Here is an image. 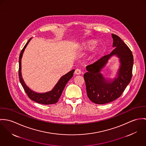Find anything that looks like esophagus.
<instances>
[{"label": "esophagus", "mask_w": 146, "mask_h": 146, "mask_svg": "<svg viewBox=\"0 0 146 146\" xmlns=\"http://www.w3.org/2000/svg\"><path fill=\"white\" fill-rule=\"evenodd\" d=\"M81 70L79 69H77L76 70H75V74H77V75H80L81 74Z\"/></svg>", "instance_id": "1"}]
</instances>
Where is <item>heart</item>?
<instances>
[{"instance_id":"heart-1","label":"heart","mask_w":146,"mask_h":146,"mask_svg":"<svg viewBox=\"0 0 146 146\" xmlns=\"http://www.w3.org/2000/svg\"><path fill=\"white\" fill-rule=\"evenodd\" d=\"M97 42L96 41L94 40H88L86 42H84L83 43H82L80 45V50H90L92 49L96 44ZM98 51V48H95L93 50V54L92 55L90 56L91 58H92L95 54H96Z\"/></svg>"}]
</instances>
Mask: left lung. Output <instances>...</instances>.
<instances>
[{
	"label": "left lung",
	"mask_w": 146,
	"mask_h": 146,
	"mask_svg": "<svg viewBox=\"0 0 146 146\" xmlns=\"http://www.w3.org/2000/svg\"><path fill=\"white\" fill-rule=\"evenodd\" d=\"M113 47L110 54L100 58L96 62L87 65V72L84 74L86 91L89 99L96 104H105L120 97L131 81L133 65V56L131 50L116 35L111 34ZM113 55L120 59L121 66L117 77L113 80L105 79L100 72Z\"/></svg>",
	"instance_id": "left-lung-1"
}]
</instances>
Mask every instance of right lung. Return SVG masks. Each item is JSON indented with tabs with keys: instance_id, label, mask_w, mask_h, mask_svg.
<instances>
[{
	"instance_id": "1",
	"label": "right lung",
	"mask_w": 146,
	"mask_h": 146,
	"mask_svg": "<svg viewBox=\"0 0 146 146\" xmlns=\"http://www.w3.org/2000/svg\"><path fill=\"white\" fill-rule=\"evenodd\" d=\"M31 38H30V40L26 44V45L22 50L19 55L18 74H19V79L20 83H21L27 96L31 100L37 103L44 104V105H50V104H55L58 101L59 98L61 96V95L65 87L66 84L73 76V73L75 70L74 69L72 70L66 74L62 76L51 91L45 93H37L33 91V90L30 89V88L27 87V85L25 84V82L22 78V73H21V59L23 55V53L25 51V49L26 48L27 45H28V44L29 43Z\"/></svg>"
}]
</instances>
